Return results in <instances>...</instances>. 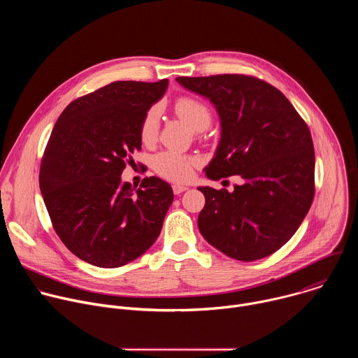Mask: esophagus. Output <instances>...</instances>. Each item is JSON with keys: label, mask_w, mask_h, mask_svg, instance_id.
<instances>
[{"label": "esophagus", "mask_w": 358, "mask_h": 358, "mask_svg": "<svg viewBox=\"0 0 358 358\" xmlns=\"http://www.w3.org/2000/svg\"><path fill=\"white\" fill-rule=\"evenodd\" d=\"M187 189H188V187L181 185V184H174V185H173V191H174L176 195H180V194H182V192L187 191Z\"/></svg>", "instance_id": "34e87169"}]
</instances>
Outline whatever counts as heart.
Listing matches in <instances>:
<instances>
[{"mask_svg": "<svg viewBox=\"0 0 358 358\" xmlns=\"http://www.w3.org/2000/svg\"><path fill=\"white\" fill-rule=\"evenodd\" d=\"M174 110L177 116L184 120L192 130L202 131L211 124V110L203 101L194 97H181L176 101ZM160 126V113L157 108L150 109L140 127V136L144 143H152L159 134ZM196 164V159L178 155L174 151H164L155 157L152 166L155 170L173 181L188 180L192 174V167Z\"/></svg>", "mask_w": 358, "mask_h": 358, "instance_id": "obj_1", "label": "heart"}]
</instances>
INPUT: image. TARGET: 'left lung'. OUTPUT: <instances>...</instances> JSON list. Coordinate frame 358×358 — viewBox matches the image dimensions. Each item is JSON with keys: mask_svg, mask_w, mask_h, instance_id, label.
Masks as SVG:
<instances>
[{"mask_svg": "<svg viewBox=\"0 0 358 358\" xmlns=\"http://www.w3.org/2000/svg\"><path fill=\"white\" fill-rule=\"evenodd\" d=\"M214 105L221 138L206 167L210 180L241 176L234 191L198 187L206 207L198 228L227 257H269L297 231L315 195V150L309 127L286 96L245 75L177 78Z\"/></svg>", "mask_w": 358, "mask_h": 358, "instance_id": "8db88e82", "label": "left lung"}]
</instances>
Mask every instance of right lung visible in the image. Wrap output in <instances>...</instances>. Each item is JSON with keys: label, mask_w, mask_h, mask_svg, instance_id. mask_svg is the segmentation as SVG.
I'll return each instance as SVG.
<instances>
[{"label": "right lung", "mask_w": 358, "mask_h": 358, "mask_svg": "<svg viewBox=\"0 0 358 358\" xmlns=\"http://www.w3.org/2000/svg\"><path fill=\"white\" fill-rule=\"evenodd\" d=\"M169 80H119L73 100L55 123L39 171L52 225L76 257L119 268L156 242L174 199L169 182L122 181L130 155L141 148L140 127Z\"/></svg>", "instance_id": "obj_1"}]
</instances>
